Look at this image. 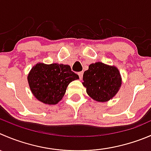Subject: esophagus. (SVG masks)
<instances>
[{"label": "esophagus", "instance_id": "obj_1", "mask_svg": "<svg viewBox=\"0 0 151 151\" xmlns=\"http://www.w3.org/2000/svg\"><path fill=\"white\" fill-rule=\"evenodd\" d=\"M78 75L80 77V79L83 78V71H80V72H78Z\"/></svg>", "mask_w": 151, "mask_h": 151}]
</instances>
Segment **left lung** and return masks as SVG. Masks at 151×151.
I'll return each mask as SVG.
<instances>
[{
  "label": "left lung",
  "mask_w": 151,
  "mask_h": 151,
  "mask_svg": "<svg viewBox=\"0 0 151 151\" xmlns=\"http://www.w3.org/2000/svg\"><path fill=\"white\" fill-rule=\"evenodd\" d=\"M83 80L87 93L97 102L112 99L122 84L119 70L100 62L91 64L83 74Z\"/></svg>",
  "instance_id": "obj_1"
}]
</instances>
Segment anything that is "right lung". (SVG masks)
<instances>
[{"instance_id": "add662e5", "label": "right lung", "mask_w": 151, "mask_h": 151, "mask_svg": "<svg viewBox=\"0 0 151 151\" xmlns=\"http://www.w3.org/2000/svg\"><path fill=\"white\" fill-rule=\"evenodd\" d=\"M79 79L68 65L37 63L28 75L29 87L34 96L40 102L55 105L62 99L67 86Z\"/></svg>"}]
</instances>
